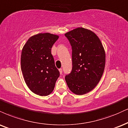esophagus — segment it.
I'll use <instances>...</instances> for the list:
<instances>
[{"instance_id":"obj_1","label":"esophagus","mask_w":128,"mask_h":128,"mask_svg":"<svg viewBox=\"0 0 128 128\" xmlns=\"http://www.w3.org/2000/svg\"><path fill=\"white\" fill-rule=\"evenodd\" d=\"M59 72H60V73L61 74L62 73V68H60L59 69Z\"/></svg>"}]
</instances>
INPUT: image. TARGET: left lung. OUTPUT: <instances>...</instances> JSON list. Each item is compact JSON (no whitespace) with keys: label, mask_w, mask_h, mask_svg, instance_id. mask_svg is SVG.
Wrapping results in <instances>:
<instances>
[{"label":"left lung","mask_w":128,"mask_h":128,"mask_svg":"<svg viewBox=\"0 0 128 128\" xmlns=\"http://www.w3.org/2000/svg\"><path fill=\"white\" fill-rule=\"evenodd\" d=\"M72 48V72L65 79L68 88L76 95L91 91L104 73L106 53L96 34L88 29L78 27L65 34Z\"/></svg>","instance_id":"obj_1"}]
</instances>
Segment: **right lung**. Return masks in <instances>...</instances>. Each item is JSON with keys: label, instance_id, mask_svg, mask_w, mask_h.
I'll use <instances>...</instances> for the list:
<instances>
[{"label": "right lung", "instance_id": "add662e5", "mask_svg": "<svg viewBox=\"0 0 128 128\" xmlns=\"http://www.w3.org/2000/svg\"><path fill=\"white\" fill-rule=\"evenodd\" d=\"M59 36L49 33L30 37L21 52V68L27 86L33 93L47 96L54 89L60 72L51 48Z\"/></svg>", "mask_w": 128, "mask_h": 128}]
</instances>
